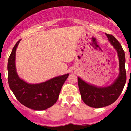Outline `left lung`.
I'll list each match as a JSON object with an SVG mask.
<instances>
[{"label": "left lung", "mask_w": 131, "mask_h": 131, "mask_svg": "<svg viewBox=\"0 0 131 131\" xmlns=\"http://www.w3.org/2000/svg\"><path fill=\"white\" fill-rule=\"evenodd\" d=\"M108 40L117 51L119 59V75L112 85L105 88L88 84L78 77V85L83 101L92 108H103L114 103L121 95L126 82L125 53L115 37L106 34Z\"/></svg>", "instance_id": "obj_1"}]
</instances>
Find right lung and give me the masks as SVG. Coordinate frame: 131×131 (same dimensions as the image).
Here are the masks:
<instances>
[{"instance_id": "add662e5", "label": "right lung", "mask_w": 131, "mask_h": 131, "mask_svg": "<svg viewBox=\"0 0 131 131\" xmlns=\"http://www.w3.org/2000/svg\"><path fill=\"white\" fill-rule=\"evenodd\" d=\"M20 40L12 50L7 63L8 82L17 100L24 106L35 110H43L54 105L62 86L69 74L58 76L44 82L31 84L19 77L15 65L16 51Z\"/></svg>"}]
</instances>
